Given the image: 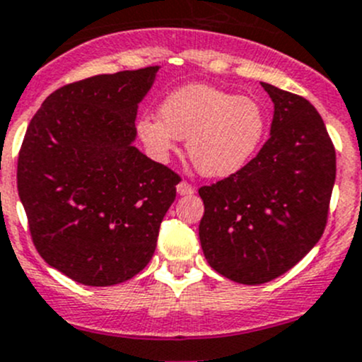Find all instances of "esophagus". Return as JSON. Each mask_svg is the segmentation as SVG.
I'll list each match as a JSON object with an SVG mask.
<instances>
[{"mask_svg":"<svg viewBox=\"0 0 362 362\" xmlns=\"http://www.w3.org/2000/svg\"><path fill=\"white\" fill-rule=\"evenodd\" d=\"M177 192L180 196H191L194 194V187H192L191 184H187V182H180V184L177 185Z\"/></svg>","mask_w":362,"mask_h":362,"instance_id":"obj_1","label":"esophagus"}]
</instances>
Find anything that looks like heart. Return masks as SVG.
I'll use <instances>...</instances> for the list:
<instances>
[{
  "instance_id": "heart-1",
  "label": "heart",
  "mask_w": 362,
  "mask_h": 362,
  "mask_svg": "<svg viewBox=\"0 0 362 362\" xmlns=\"http://www.w3.org/2000/svg\"><path fill=\"white\" fill-rule=\"evenodd\" d=\"M136 131L159 160L177 150L178 139H187L196 170L224 178L238 173L258 153L267 134V113L251 97L209 84H185L160 103L159 115H141Z\"/></svg>"
}]
</instances>
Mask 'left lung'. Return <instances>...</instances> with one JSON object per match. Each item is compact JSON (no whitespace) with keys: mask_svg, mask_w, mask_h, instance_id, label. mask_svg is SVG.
Listing matches in <instances>:
<instances>
[{"mask_svg":"<svg viewBox=\"0 0 362 362\" xmlns=\"http://www.w3.org/2000/svg\"><path fill=\"white\" fill-rule=\"evenodd\" d=\"M274 103L270 138L238 173L199 189V242L224 278L262 285L315 247L327 223L336 152L304 97L262 83Z\"/></svg>","mask_w":362,"mask_h":362,"instance_id":"obj_1","label":"left lung"}]
</instances>
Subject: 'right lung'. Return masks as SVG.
I'll list each match as a JSON object with an SVG mask.
<instances>
[{"label": "right lung", "mask_w": 362, "mask_h": 362, "mask_svg": "<svg viewBox=\"0 0 362 362\" xmlns=\"http://www.w3.org/2000/svg\"><path fill=\"white\" fill-rule=\"evenodd\" d=\"M159 66L56 90L28 125L17 189L45 263L88 286L141 272L180 177L134 146L138 106Z\"/></svg>", "instance_id": "right-lung-1"}]
</instances>
